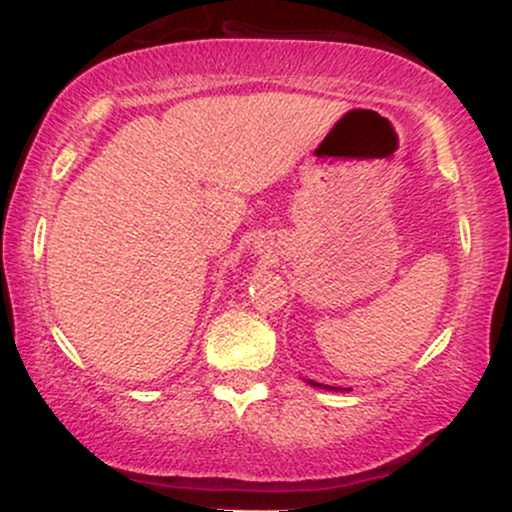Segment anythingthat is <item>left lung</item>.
Segmentation results:
<instances>
[{
  "label": "left lung",
  "instance_id": "left-lung-1",
  "mask_svg": "<svg viewBox=\"0 0 512 512\" xmlns=\"http://www.w3.org/2000/svg\"><path fill=\"white\" fill-rule=\"evenodd\" d=\"M310 385H317V383H310ZM327 387V390H334V387H330V385H325Z\"/></svg>",
  "mask_w": 512,
  "mask_h": 512
}]
</instances>
